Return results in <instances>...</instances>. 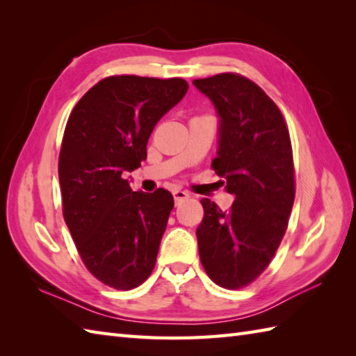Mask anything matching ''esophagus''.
<instances>
[{
  "instance_id": "1",
  "label": "esophagus",
  "mask_w": 356,
  "mask_h": 356,
  "mask_svg": "<svg viewBox=\"0 0 356 356\" xmlns=\"http://www.w3.org/2000/svg\"><path fill=\"white\" fill-rule=\"evenodd\" d=\"M172 195H174V202H176V205H179L180 202H184V200H186V199H190V193L188 191H182V190H176L172 193Z\"/></svg>"
}]
</instances>
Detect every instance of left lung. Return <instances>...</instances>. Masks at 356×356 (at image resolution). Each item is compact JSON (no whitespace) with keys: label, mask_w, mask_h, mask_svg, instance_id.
I'll list each match as a JSON object with an SVG mask.
<instances>
[{"label":"left lung","mask_w":356,"mask_h":356,"mask_svg":"<svg viewBox=\"0 0 356 356\" xmlns=\"http://www.w3.org/2000/svg\"><path fill=\"white\" fill-rule=\"evenodd\" d=\"M193 84L220 116V143L211 168L236 195L228 213L200 200V261L216 284L240 289L269 266L289 223L295 199L291 136L277 104L251 79L218 73Z\"/></svg>","instance_id":"8db88e82"}]
</instances>
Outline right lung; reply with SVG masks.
Returning a JSON list of instances; mask_svg holds the SVG:
<instances>
[{"mask_svg":"<svg viewBox=\"0 0 356 356\" xmlns=\"http://www.w3.org/2000/svg\"><path fill=\"white\" fill-rule=\"evenodd\" d=\"M188 90L182 78L116 74L81 97L59 151L63 216L90 274L118 291L140 286L154 269L174 199L133 191L125 172L147 159L154 125Z\"/></svg>","mask_w":356,"mask_h":356,"instance_id":"right-lung-1","label":"right lung"}]
</instances>
